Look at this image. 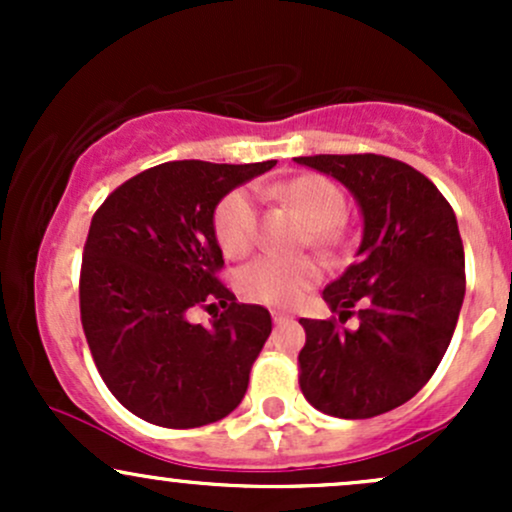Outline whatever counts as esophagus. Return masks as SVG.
Listing matches in <instances>:
<instances>
[{
  "mask_svg": "<svg viewBox=\"0 0 512 512\" xmlns=\"http://www.w3.org/2000/svg\"><path fill=\"white\" fill-rule=\"evenodd\" d=\"M272 320L276 322V325H281V322H289L291 315L284 313V310H272Z\"/></svg>",
  "mask_w": 512,
  "mask_h": 512,
  "instance_id": "obj_1",
  "label": "esophagus"
}]
</instances>
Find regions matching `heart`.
Returning a JSON list of instances; mask_svg holds the SVG:
<instances>
[{
	"label": "heart",
	"mask_w": 512,
	"mask_h": 512,
	"mask_svg": "<svg viewBox=\"0 0 512 512\" xmlns=\"http://www.w3.org/2000/svg\"><path fill=\"white\" fill-rule=\"evenodd\" d=\"M284 202L303 211L310 226L317 228V240H330L332 228L346 214L342 190L322 175H301L276 190ZM216 238L223 252L231 257L245 255L257 240L260 211L248 190H233L221 199L214 216ZM320 264L310 257L260 255L238 272V289L250 301L269 305H291L320 279Z\"/></svg>",
	"instance_id": "obj_1"
}]
</instances>
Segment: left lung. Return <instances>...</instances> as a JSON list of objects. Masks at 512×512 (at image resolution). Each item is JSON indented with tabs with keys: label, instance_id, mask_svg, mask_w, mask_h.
Returning a JSON list of instances; mask_svg holds the SVG:
<instances>
[{
	"label": "left lung",
	"instance_id": "8db88e82",
	"mask_svg": "<svg viewBox=\"0 0 512 512\" xmlns=\"http://www.w3.org/2000/svg\"><path fill=\"white\" fill-rule=\"evenodd\" d=\"M342 182L363 219L356 262L325 286L339 321L303 317L301 390L315 409L370 419L409 402L436 373L464 301L455 211L426 175L378 154L293 158Z\"/></svg>",
	"mask_w": 512,
	"mask_h": 512
}]
</instances>
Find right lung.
Wrapping results in <instances>:
<instances>
[{
	"instance_id": "right-lung-1",
	"label": "right lung",
	"mask_w": 512,
	"mask_h": 512,
	"mask_svg": "<svg viewBox=\"0 0 512 512\" xmlns=\"http://www.w3.org/2000/svg\"><path fill=\"white\" fill-rule=\"evenodd\" d=\"M276 161H170L129 178L93 214L81 260V325L103 383L122 407L163 428L214 424L243 402L272 315L216 279L214 211ZM216 297L211 328L189 322ZM214 305V303H211Z\"/></svg>"
}]
</instances>
